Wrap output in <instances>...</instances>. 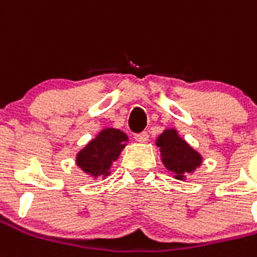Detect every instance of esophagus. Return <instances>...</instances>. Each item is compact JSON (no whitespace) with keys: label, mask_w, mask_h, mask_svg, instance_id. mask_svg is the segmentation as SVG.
I'll use <instances>...</instances> for the list:
<instances>
[{"label":"esophagus","mask_w":257,"mask_h":257,"mask_svg":"<svg viewBox=\"0 0 257 257\" xmlns=\"http://www.w3.org/2000/svg\"><path fill=\"white\" fill-rule=\"evenodd\" d=\"M135 139L139 142V143H146L149 141V134L147 132H139V134H135Z\"/></svg>","instance_id":"esophagus-1"}]
</instances>
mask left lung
I'll return each mask as SVG.
<instances>
[{
    "instance_id": "8db88e82",
    "label": "left lung",
    "mask_w": 257,
    "mask_h": 257,
    "mask_svg": "<svg viewBox=\"0 0 257 257\" xmlns=\"http://www.w3.org/2000/svg\"><path fill=\"white\" fill-rule=\"evenodd\" d=\"M157 146L164 166L175 174L177 179H184V174H191L202 164V156L181 139L175 129H167L160 135Z\"/></svg>"
}]
</instances>
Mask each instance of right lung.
<instances>
[{
    "mask_svg": "<svg viewBox=\"0 0 257 257\" xmlns=\"http://www.w3.org/2000/svg\"><path fill=\"white\" fill-rule=\"evenodd\" d=\"M126 141V135L118 129H103L96 139L89 142L85 149L79 152L76 164L86 174L93 177H105L110 174L111 164L118 159Z\"/></svg>",
    "mask_w": 257,
    "mask_h": 257,
    "instance_id": "obj_1",
    "label": "right lung"
}]
</instances>
